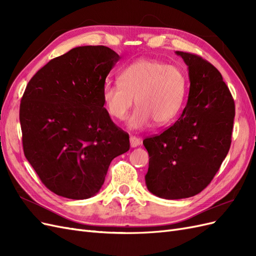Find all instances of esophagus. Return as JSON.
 I'll list each match as a JSON object with an SVG mask.
<instances>
[{"label": "esophagus", "instance_id": "obj_1", "mask_svg": "<svg viewBox=\"0 0 256 256\" xmlns=\"http://www.w3.org/2000/svg\"><path fill=\"white\" fill-rule=\"evenodd\" d=\"M141 143H142L141 142V138H136L134 136H130V146L131 147H136V146L140 145Z\"/></svg>", "mask_w": 256, "mask_h": 256}]
</instances>
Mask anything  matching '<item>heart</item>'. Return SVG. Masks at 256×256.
Returning <instances> with one entry per match:
<instances>
[{
    "instance_id": "obj_1",
    "label": "heart",
    "mask_w": 256,
    "mask_h": 256,
    "mask_svg": "<svg viewBox=\"0 0 256 256\" xmlns=\"http://www.w3.org/2000/svg\"><path fill=\"white\" fill-rule=\"evenodd\" d=\"M187 92L182 69L154 58H140L120 74V82H106L102 102L112 118L124 120L134 106L128 126L140 130L154 122L158 126L171 122L180 113Z\"/></svg>"
}]
</instances>
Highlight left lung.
I'll use <instances>...</instances> for the list:
<instances>
[{
    "mask_svg": "<svg viewBox=\"0 0 256 256\" xmlns=\"http://www.w3.org/2000/svg\"><path fill=\"white\" fill-rule=\"evenodd\" d=\"M176 54L189 70L187 106L174 125L143 141L150 157L147 189L166 200L193 196L210 184L230 150L235 118L234 99L218 69L196 54Z\"/></svg>",
    "mask_w": 256,
    "mask_h": 256,
    "instance_id": "8db88e82",
    "label": "left lung"
}]
</instances>
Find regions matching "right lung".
Here are the masks:
<instances>
[{
  "label": "right lung",
  "mask_w": 256,
  "mask_h": 256,
  "mask_svg": "<svg viewBox=\"0 0 256 256\" xmlns=\"http://www.w3.org/2000/svg\"><path fill=\"white\" fill-rule=\"evenodd\" d=\"M120 56L83 46L51 60L26 85L20 104L24 156L50 191L72 200L95 196L111 161L130 148L129 134L102 102Z\"/></svg>",
  "instance_id": "right-lung-1"
}]
</instances>
